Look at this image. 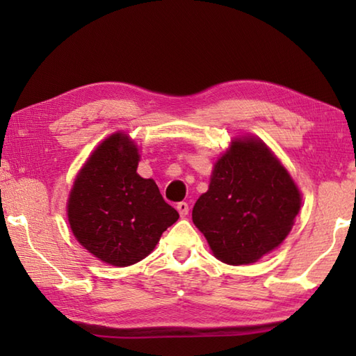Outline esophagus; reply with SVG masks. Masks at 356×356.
Here are the masks:
<instances>
[{
    "mask_svg": "<svg viewBox=\"0 0 356 356\" xmlns=\"http://www.w3.org/2000/svg\"><path fill=\"white\" fill-rule=\"evenodd\" d=\"M176 209L179 210V215L182 216V218H184V216L188 215V210H190V207H188V204H186V202H179Z\"/></svg>",
    "mask_w": 356,
    "mask_h": 356,
    "instance_id": "34e87169",
    "label": "esophagus"
}]
</instances>
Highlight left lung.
<instances>
[{
  "label": "left lung",
  "mask_w": 356,
  "mask_h": 356,
  "mask_svg": "<svg viewBox=\"0 0 356 356\" xmlns=\"http://www.w3.org/2000/svg\"><path fill=\"white\" fill-rule=\"evenodd\" d=\"M300 207L298 185L273 150L238 135L216 156L191 216L218 261L248 265L284 242Z\"/></svg>",
  "instance_id": "1"
}]
</instances>
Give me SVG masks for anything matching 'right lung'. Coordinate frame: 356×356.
Returning a JSON list of instances; mask_svg holds the SVG:
<instances>
[{"mask_svg":"<svg viewBox=\"0 0 356 356\" xmlns=\"http://www.w3.org/2000/svg\"><path fill=\"white\" fill-rule=\"evenodd\" d=\"M140 147L114 131L95 147L67 197L70 231L84 250L113 267H129L155 250L161 234L179 220L154 179L136 172Z\"/></svg>","mask_w":356,"mask_h":356,"instance_id":"right-lung-1","label":"right lung"}]
</instances>
